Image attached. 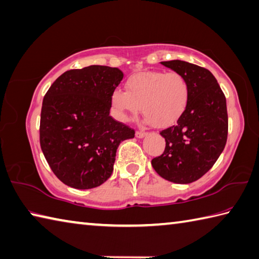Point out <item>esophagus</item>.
Here are the masks:
<instances>
[{
  "instance_id": "1",
  "label": "esophagus",
  "mask_w": 259,
  "mask_h": 259,
  "mask_svg": "<svg viewBox=\"0 0 259 259\" xmlns=\"http://www.w3.org/2000/svg\"><path fill=\"white\" fill-rule=\"evenodd\" d=\"M147 135H148L147 133H143V131H137V133H136V137L142 139V138H145Z\"/></svg>"
}]
</instances>
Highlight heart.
Segmentation results:
<instances>
[{"label": "heart", "mask_w": 259, "mask_h": 259, "mask_svg": "<svg viewBox=\"0 0 259 259\" xmlns=\"http://www.w3.org/2000/svg\"><path fill=\"white\" fill-rule=\"evenodd\" d=\"M189 100V86L180 73L142 72L125 81V92L114 91L111 103L116 115L128 121L142 107L143 114L155 126L163 128L182 115Z\"/></svg>", "instance_id": "obj_1"}]
</instances>
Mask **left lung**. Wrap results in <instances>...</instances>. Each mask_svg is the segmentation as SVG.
I'll use <instances>...</instances> for the list:
<instances>
[{"label": "left lung", "instance_id": "obj_1", "mask_svg": "<svg viewBox=\"0 0 259 259\" xmlns=\"http://www.w3.org/2000/svg\"><path fill=\"white\" fill-rule=\"evenodd\" d=\"M180 73L189 86V100L176 125L163 130L165 149L152 165L167 181L187 185L208 172L227 144V100L207 69L186 61L161 62Z\"/></svg>", "mask_w": 259, "mask_h": 259}]
</instances>
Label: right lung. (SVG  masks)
<instances>
[{
	"instance_id": "right-lung-1",
	"label": "right lung",
	"mask_w": 259,
	"mask_h": 259,
	"mask_svg": "<svg viewBox=\"0 0 259 259\" xmlns=\"http://www.w3.org/2000/svg\"><path fill=\"white\" fill-rule=\"evenodd\" d=\"M123 78L117 68L89 65L56 79L43 100L39 138L52 171L64 185L92 189L113 172L116 149L135 131L110 115Z\"/></svg>"
}]
</instances>
